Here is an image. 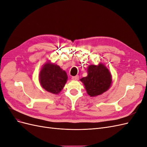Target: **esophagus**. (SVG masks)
Wrapping results in <instances>:
<instances>
[{
  "label": "esophagus",
  "mask_w": 147,
  "mask_h": 147,
  "mask_svg": "<svg viewBox=\"0 0 147 147\" xmlns=\"http://www.w3.org/2000/svg\"><path fill=\"white\" fill-rule=\"evenodd\" d=\"M72 79L74 80H78L79 79V77L78 75H76V76H74L72 77Z\"/></svg>",
  "instance_id": "esophagus-1"
}]
</instances>
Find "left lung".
Listing matches in <instances>:
<instances>
[{
  "instance_id": "1",
  "label": "left lung",
  "mask_w": 147,
  "mask_h": 147,
  "mask_svg": "<svg viewBox=\"0 0 147 147\" xmlns=\"http://www.w3.org/2000/svg\"><path fill=\"white\" fill-rule=\"evenodd\" d=\"M88 75L80 79L88 94L91 97L100 95L107 91L112 84V77L108 69L104 65H90Z\"/></svg>"
}]
</instances>
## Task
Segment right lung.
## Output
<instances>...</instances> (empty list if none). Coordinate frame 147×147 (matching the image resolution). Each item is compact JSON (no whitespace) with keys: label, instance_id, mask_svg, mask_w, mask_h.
<instances>
[{"label":"right lung","instance_id":"obj_1","mask_svg":"<svg viewBox=\"0 0 147 147\" xmlns=\"http://www.w3.org/2000/svg\"><path fill=\"white\" fill-rule=\"evenodd\" d=\"M39 78L43 89L57 94L63 89L67 80V75L59 66L54 64L47 63L40 72Z\"/></svg>","mask_w":147,"mask_h":147}]
</instances>
